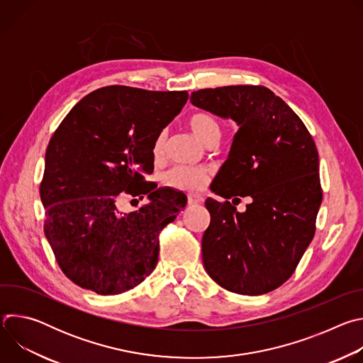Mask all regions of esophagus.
I'll use <instances>...</instances> for the list:
<instances>
[{
  "label": "esophagus",
  "instance_id": "obj_1",
  "mask_svg": "<svg viewBox=\"0 0 363 363\" xmlns=\"http://www.w3.org/2000/svg\"><path fill=\"white\" fill-rule=\"evenodd\" d=\"M203 201V198L201 196V195H198V194H189L188 195V203L189 205H198V203H201Z\"/></svg>",
  "mask_w": 363,
  "mask_h": 363
}]
</instances>
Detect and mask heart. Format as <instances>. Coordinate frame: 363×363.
<instances>
[{
    "label": "heart",
    "mask_w": 363,
    "mask_h": 363,
    "mask_svg": "<svg viewBox=\"0 0 363 363\" xmlns=\"http://www.w3.org/2000/svg\"><path fill=\"white\" fill-rule=\"evenodd\" d=\"M188 125L192 129L194 135L205 143L208 139L214 136H221V126L220 123L208 113L196 112L189 116ZM165 147V133H160L153 142V155L157 158L162 157ZM162 181L167 186L179 189V191H199L205 186L208 181V169L201 167H186V165H177L167 171L162 177Z\"/></svg>",
    "instance_id": "obj_1"
}]
</instances>
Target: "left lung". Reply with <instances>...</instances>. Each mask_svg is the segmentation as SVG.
<instances>
[{
    "mask_svg": "<svg viewBox=\"0 0 363 363\" xmlns=\"http://www.w3.org/2000/svg\"><path fill=\"white\" fill-rule=\"evenodd\" d=\"M191 103L238 125L211 189L225 199L250 198L244 213L230 201H205L211 214L202 235L205 272L228 291L269 293L290 279L316 231L322 188L315 140L264 86L202 89Z\"/></svg>",
    "mask_w": 363,
    "mask_h": 363,
    "instance_id": "left-lung-1",
    "label": "left lung"
}]
</instances>
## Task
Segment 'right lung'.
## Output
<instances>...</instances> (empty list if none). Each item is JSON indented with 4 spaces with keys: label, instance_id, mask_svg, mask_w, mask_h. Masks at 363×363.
<instances>
[{
    "label": "right lung",
    "instance_id": "obj_1",
    "mask_svg": "<svg viewBox=\"0 0 363 363\" xmlns=\"http://www.w3.org/2000/svg\"><path fill=\"white\" fill-rule=\"evenodd\" d=\"M188 91L108 86L84 96L45 150L40 198L44 234L62 272L97 294H121L158 263L160 233L186 205L182 192L158 188L153 142L182 111ZM123 193L150 202L126 215Z\"/></svg>",
    "mask_w": 363,
    "mask_h": 363
}]
</instances>
